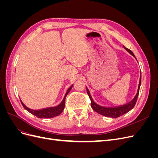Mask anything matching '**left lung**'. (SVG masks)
Wrapping results in <instances>:
<instances>
[{"label": "left lung", "instance_id": "8db88e82", "mask_svg": "<svg viewBox=\"0 0 158 158\" xmlns=\"http://www.w3.org/2000/svg\"><path fill=\"white\" fill-rule=\"evenodd\" d=\"M123 47L129 52V53L132 55L136 59L135 55H134L133 52L130 49L126 48L125 46H123ZM140 84H141V75H140V77L139 84H138V91H137V94L135 95V97L134 98V99L132 100L131 102H130L125 104V105H123V106H118V107H103V106H99V105L97 104L96 103H95V102L93 100L92 96H91L90 93L89 92L88 88H86L87 93H88L89 97V99L91 100V107H92V108L94 110L95 112H97L99 114H102V115L106 116V117H111V118H117L118 117H120V116L123 115V114L128 113V111H130L134 107H135V104L136 103V101H137L138 94H139V89H140Z\"/></svg>", "mask_w": 158, "mask_h": 158}]
</instances>
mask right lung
Returning a JSON list of instances; mask_svg holds the SVG:
<instances>
[{
  "instance_id": "1",
  "label": "right lung",
  "mask_w": 158,
  "mask_h": 158,
  "mask_svg": "<svg viewBox=\"0 0 158 158\" xmlns=\"http://www.w3.org/2000/svg\"><path fill=\"white\" fill-rule=\"evenodd\" d=\"M73 85H72L69 88V89L66 92L65 96L62 102L59 106H57L56 107H48V108H45V109H43L40 110H33L30 108L27 107L23 103V102L21 101V103L22 104L23 107H24L25 109H26L28 112H30L33 115L36 116L38 118H52L55 117L56 116H58L59 114H60L63 111V110L64 109V106H65V98L66 97V95H68L70 89L73 88Z\"/></svg>"
}]
</instances>
